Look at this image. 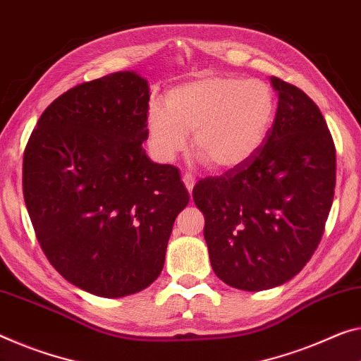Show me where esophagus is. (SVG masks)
<instances>
[{"label":"esophagus","mask_w":361,"mask_h":361,"mask_svg":"<svg viewBox=\"0 0 361 361\" xmlns=\"http://www.w3.org/2000/svg\"><path fill=\"white\" fill-rule=\"evenodd\" d=\"M182 180H184L187 190L192 193L193 185H195V177H193L192 174H184V176H182Z\"/></svg>","instance_id":"esophagus-1"}]
</instances>
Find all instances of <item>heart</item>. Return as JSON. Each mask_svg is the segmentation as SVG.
I'll return each instance as SVG.
<instances>
[{
    "label": "heart",
    "instance_id": "obj_1",
    "mask_svg": "<svg viewBox=\"0 0 361 361\" xmlns=\"http://www.w3.org/2000/svg\"><path fill=\"white\" fill-rule=\"evenodd\" d=\"M277 114L274 92L262 80L207 75L168 92L164 106L147 113L148 143L159 161H173L193 132V149L213 169L250 159L269 135Z\"/></svg>",
    "mask_w": 361,
    "mask_h": 361
}]
</instances>
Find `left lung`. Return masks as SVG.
<instances>
[{"instance_id": "obj_1", "label": "left lung", "mask_w": 361, "mask_h": 361, "mask_svg": "<svg viewBox=\"0 0 361 361\" xmlns=\"http://www.w3.org/2000/svg\"><path fill=\"white\" fill-rule=\"evenodd\" d=\"M277 114L245 163L193 187L213 271L240 290L273 289L302 271L321 240L336 187V147L319 108L271 77Z\"/></svg>"}]
</instances>
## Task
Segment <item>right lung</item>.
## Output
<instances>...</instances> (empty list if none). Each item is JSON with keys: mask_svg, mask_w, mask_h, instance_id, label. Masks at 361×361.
<instances>
[{"mask_svg": "<svg viewBox=\"0 0 361 361\" xmlns=\"http://www.w3.org/2000/svg\"><path fill=\"white\" fill-rule=\"evenodd\" d=\"M148 102L137 72L85 82L43 111L24 152V200L43 252L66 281L98 297L157 279L190 198L179 171L143 149Z\"/></svg>", "mask_w": 361, "mask_h": 361, "instance_id": "add662e5", "label": "right lung"}]
</instances>
